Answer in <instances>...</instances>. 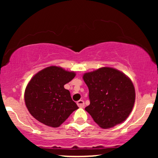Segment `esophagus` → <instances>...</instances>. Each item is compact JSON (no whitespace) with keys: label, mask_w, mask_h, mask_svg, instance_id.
<instances>
[{"label":"esophagus","mask_w":158,"mask_h":158,"mask_svg":"<svg viewBox=\"0 0 158 158\" xmlns=\"http://www.w3.org/2000/svg\"><path fill=\"white\" fill-rule=\"evenodd\" d=\"M77 106L79 107V108H84L85 107V102L84 101L81 100V99H80V100H79L78 102H77Z\"/></svg>","instance_id":"34e87169"}]
</instances>
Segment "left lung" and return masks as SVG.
Segmentation results:
<instances>
[{"mask_svg": "<svg viewBox=\"0 0 158 158\" xmlns=\"http://www.w3.org/2000/svg\"><path fill=\"white\" fill-rule=\"evenodd\" d=\"M89 90L90 105L85 108L102 128L120 124L131 114L135 102L133 83L125 73L104 67L83 75Z\"/></svg>", "mask_w": 158, "mask_h": 158, "instance_id": "8db88e82", "label": "left lung"}]
</instances>
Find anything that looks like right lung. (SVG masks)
<instances>
[{
    "instance_id": "right-lung-1",
    "label": "right lung",
    "mask_w": 158,
    "mask_h": 158,
    "mask_svg": "<svg viewBox=\"0 0 158 158\" xmlns=\"http://www.w3.org/2000/svg\"><path fill=\"white\" fill-rule=\"evenodd\" d=\"M73 71L57 66L40 70L30 79L24 92V101L30 114L40 123L57 128L68 118L77 105L64 85L75 77Z\"/></svg>"
}]
</instances>
